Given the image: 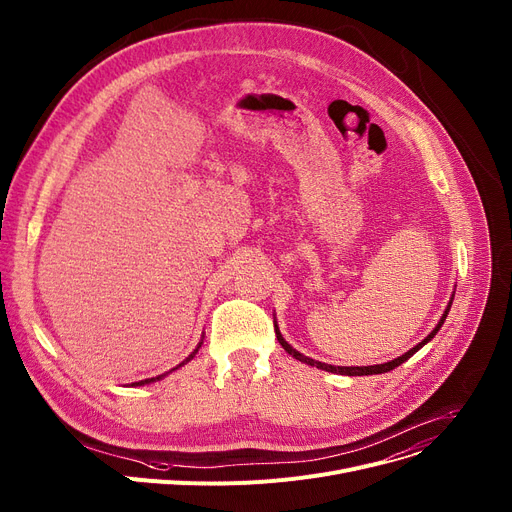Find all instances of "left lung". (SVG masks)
<instances>
[{"mask_svg":"<svg viewBox=\"0 0 512 512\" xmlns=\"http://www.w3.org/2000/svg\"><path fill=\"white\" fill-rule=\"evenodd\" d=\"M453 298H455V294L451 296V300H449V304H447V309H445V313H442V317H440V321L436 323V327L422 339V342L418 344V346H414L412 350H407L405 354H401V356H397L395 360H389V362H385V364H374V366H331V364H325V362H319V360H313V358H309V356H304V354H300L298 350H294L286 339H284V335L280 333V327H278V323L274 321V325H276V337H278V342L282 344V348L292 356V358H296V360H300V362H304V364H309V366H317V368H321V370H327V372H335V374H346V377H368V374H381V372H389V370H393V368H397L399 364H403L405 360H410L420 348H424L430 339L438 333V329L442 327V323H445V319H447V315H449V311H451V304H453Z\"/></svg>","mask_w":512,"mask_h":512,"instance_id":"obj_1","label":"left lung"}]
</instances>
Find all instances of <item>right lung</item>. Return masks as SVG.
<instances>
[{
	"label": "right lung",
	"instance_id": "right-lung-1",
	"mask_svg": "<svg viewBox=\"0 0 512 512\" xmlns=\"http://www.w3.org/2000/svg\"><path fill=\"white\" fill-rule=\"evenodd\" d=\"M201 344H203V339H201V342H199V344H197V348H195V350H193V352H191V354H189V356H187V358H185V360H183V362H181V364H179V366H175V368H173V370H177V368H181V366H185V364H187V362H191V360H193V358H195V354H197V352H199V348H201ZM173 370H168V372H173ZM168 372H164V374H158V377H152V379H144V381H138V383H131V387H142V385H150V383H156V381H160V379H164V377H166V374H168Z\"/></svg>",
	"mask_w": 512,
	"mask_h": 512
}]
</instances>
